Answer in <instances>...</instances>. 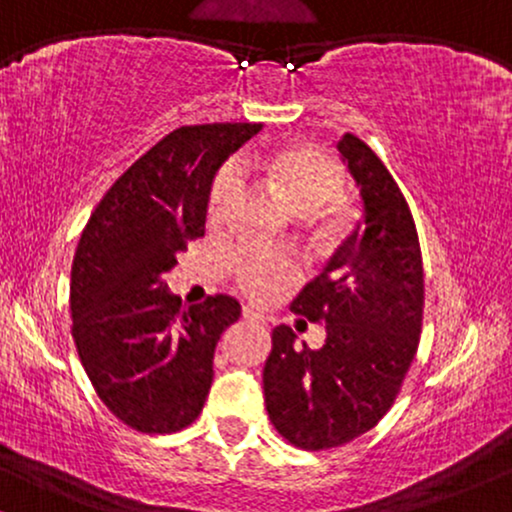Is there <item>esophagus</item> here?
<instances>
[{
    "instance_id": "esophagus-1",
    "label": "esophagus",
    "mask_w": 512,
    "mask_h": 512,
    "mask_svg": "<svg viewBox=\"0 0 512 512\" xmlns=\"http://www.w3.org/2000/svg\"><path fill=\"white\" fill-rule=\"evenodd\" d=\"M243 319H245V322L257 324V326H264V324H267V319H264V317L260 315V312L250 310V307H245V310H243Z\"/></svg>"
}]
</instances>
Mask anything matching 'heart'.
Instances as JSON below:
<instances>
[{
    "label": "heart",
    "mask_w": 512,
    "mask_h": 512,
    "mask_svg": "<svg viewBox=\"0 0 512 512\" xmlns=\"http://www.w3.org/2000/svg\"><path fill=\"white\" fill-rule=\"evenodd\" d=\"M262 169L283 200L298 214H312L329 205L343 188V169L315 147L293 145L269 152ZM243 190V171L236 162H226L212 178L207 195V221L214 229H224ZM231 274L238 291L252 303H269L288 291L300 279V262L286 248L243 245L231 260Z\"/></svg>",
    "instance_id": "obj_1"
}]
</instances>
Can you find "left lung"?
<instances>
[{"instance_id": "left-lung-1", "label": "left lung", "mask_w": 512, "mask_h": 512, "mask_svg": "<svg viewBox=\"0 0 512 512\" xmlns=\"http://www.w3.org/2000/svg\"><path fill=\"white\" fill-rule=\"evenodd\" d=\"M336 147L360 190L362 219L291 305L326 324V341L298 346L291 326H276L262 372L269 420L305 451L343 446L389 412L422 331V252L408 202L360 138L346 133Z\"/></svg>"}]
</instances>
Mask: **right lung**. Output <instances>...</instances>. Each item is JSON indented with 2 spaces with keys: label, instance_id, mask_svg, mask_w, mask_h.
Returning a JSON list of instances; mask_svg holds the SVG:
<instances>
[{
  "label": "right lung",
  "instance_id": "right-lung-1",
  "mask_svg": "<svg viewBox=\"0 0 512 512\" xmlns=\"http://www.w3.org/2000/svg\"><path fill=\"white\" fill-rule=\"evenodd\" d=\"M260 131L262 123L176 128L107 190L80 236L71 334L97 396L135 432H178L205 405L214 348L240 305L209 295L181 310L164 276L205 236L217 169Z\"/></svg>",
  "mask_w": 512,
  "mask_h": 512
}]
</instances>
